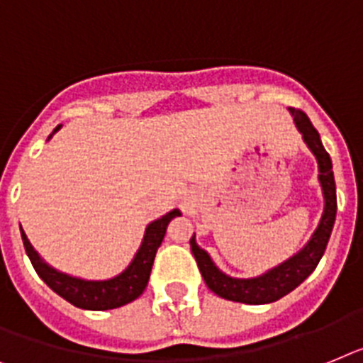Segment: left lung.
Listing matches in <instances>:
<instances>
[{"mask_svg": "<svg viewBox=\"0 0 363 363\" xmlns=\"http://www.w3.org/2000/svg\"><path fill=\"white\" fill-rule=\"evenodd\" d=\"M294 116L297 129L303 133L304 142L312 149V153L318 158L319 166V182H321L323 196H325V210H323L321 221L315 233L310 238V242L301 249L295 257L280 264L275 269L267 271L266 275L257 277V279H233L225 275L214 262L210 260L208 252L203 251L196 243V236H191L190 245L191 252L197 260L201 275L205 279L206 286L214 291L216 295L223 297L227 301L245 304H266L279 301L280 297L290 294L303 282L306 277L318 267L323 252L327 249L328 238H330L332 227L336 221V182H334V173H332V160L325 151L319 138V133L312 125L310 118L299 108H290Z\"/></svg>", "mask_w": 363, "mask_h": 363, "instance_id": "obj_1", "label": "left lung"}]
</instances>
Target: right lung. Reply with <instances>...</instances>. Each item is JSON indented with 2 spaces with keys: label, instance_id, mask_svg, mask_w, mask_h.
<instances>
[{
  "label": "right lung",
  "instance_id": "right-lung-1",
  "mask_svg": "<svg viewBox=\"0 0 363 363\" xmlns=\"http://www.w3.org/2000/svg\"><path fill=\"white\" fill-rule=\"evenodd\" d=\"M59 129L60 125L55 127L53 135ZM53 135H50V138ZM175 216H181V212L172 210V212H167L166 216H162V218L153 221V223H149L147 228H145L144 242L140 245L135 260L130 262V266L123 273L108 280H83L64 275L60 271L48 266L38 257V252L33 249L23 230H21V240H23V247H26L27 257L31 260L35 271L55 294H59L62 299H66L73 306H77V308L112 310L118 308V306H123V304L130 303V301L138 299L140 295L144 294L149 275H151L155 255H157L158 247L162 243L167 223Z\"/></svg>",
  "mask_w": 363,
  "mask_h": 363
}]
</instances>
